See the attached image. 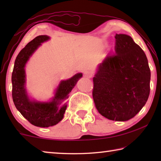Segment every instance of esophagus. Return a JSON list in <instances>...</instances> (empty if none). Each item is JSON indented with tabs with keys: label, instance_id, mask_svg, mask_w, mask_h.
<instances>
[{
	"label": "esophagus",
	"instance_id": "1",
	"mask_svg": "<svg viewBox=\"0 0 161 161\" xmlns=\"http://www.w3.org/2000/svg\"><path fill=\"white\" fill-rule=\"evenodd\" d=\"M84 76L85 77L90 78V77H92V73L89 72V71H85L84 73Z\"/></svg>",
	"mask_w": 161,
	"mask_h": 161
}]
</instances>
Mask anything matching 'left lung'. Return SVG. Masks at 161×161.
<instances>
[{
  "label": "left lung",
  "instance_id": "obj_1",
  "mask_svg": "<svg viewBox=\"0 0 161 161\" xmlns=\"http://www.w3.org/2000/svg\"><path fill=\"white\" fill-rule=\"evenodd\" d=\"M115 53L107 55L93 78L97 109L108 119L126 121L146 104L151 70L143 50L125 34H116Z\"/></svg>",
  "mask_w": 161,
  "mask_h": 161
}]
</instances>
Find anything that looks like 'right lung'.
<instances>
[{
    "label": "right lung",
    "mask_w": 161,
    "mask_h": 161,
    "mask_svg": "<svg viewBox=\"0 0 161 161\" xmlns=\"http://www.w3.org/2000/svg\"><path fill=\"white\" fill-rule=\"evenodd\" d=\"M50 39L47 35H39L30 42L18 54L12 73V97L16 108L30 123L43 128L54 126L63 119L67 105L62 103L82 77L81 73H77L67 80H62L50 102L30 99L25 87V64L42 43Z\"/></svg>",
    "instance_id": "obj_1"
}]
</instances>
